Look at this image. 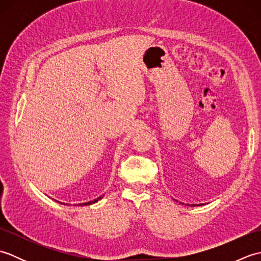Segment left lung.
<instances>
[{
  "mask_svg": "<svg viewBox=\"0 0 261 261\" xmlns=\"http://www.w3.org/2000/svg\"><path fill=\"white\" fill-rule=\"evenodd\" d=\"M176 202H177V201H176ZM180 204H184V203H180ZM192 206H195V205H194V204H193V205H192Z\"/></svg>",
  "mask_w": 261,
  "mask_h": 261,
  "instance_id": "1",
  "label": "left lung"
}]
</instances>
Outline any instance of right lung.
<instances>
[{"label":"right lung","mask_w":261,"mask_h":261,"mask_svg":"<svg viewBox=\"0 0 261 261\" xmlns=\"http://www.w3.org/2000/svg\"><path fill=\"white\" fill-rule=\"evenodd\" d=\"M103 196H104V195L99 196V197H97L96 199H94V201H90V202H87V203H81V204H79V206H86V205H92V204H94V203H96L97 201H99V199H101ZM54 201H56V199H54ZM56 202H58V201H56ZM58 203L65 205V203H63V202H58ZM68 205H69V204H68ZM75 206H77L76 204H75Z\"/></svg>","instance_id":"1"}]
</instances>
